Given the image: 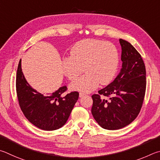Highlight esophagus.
Masks as SVG:
<instances>
[{
	"label": "esophagus",
	"instance_id": "obj_1",
	"mask_svg": "<svg viewBox=\"0 0 160 160\" xmlns=\"http://www.w3.org/2000/svg\"><path fill=\"white\" fill-rule=\"evenodd\" d=\"M86 96V94L84 93H79V97L80 98H82V97H83V96Z\"/></svg>",
	"mask_w": 160,
	"mask_h": 160
}]
</instances>
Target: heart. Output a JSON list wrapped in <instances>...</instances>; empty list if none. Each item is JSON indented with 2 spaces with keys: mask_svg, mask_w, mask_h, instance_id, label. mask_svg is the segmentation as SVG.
Wrapping results in <instances>:
<instances>
[{
  "mask_svg": "<svg viewBox=\"0 0 160 160\" xmlns=\"http://www.w3.org/2000/svg\"><path fill=\"white\" fill-rule=\"evenodd\" d=\"M71 57L62 59L64 75L74 81L83 71L86 74L73 82L74 91L88 93L102 85L110 83L115 77L119 63L117 47L111 42L98 39H83L77 42L70 52Z\"/></svg>",
  "mask_w": 160,
  "mask_h": 160,
  "instance_id": "1",
  "label": "heart"
}]
</instances>
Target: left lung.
I'll list each match as a JSON object with an SVG mask.
<instances>
[{
	"label": "left lung",
	"mask_w": 160,
	"mask_h": 160,
	"mask_svg": "<svg viewBox=\"0 0 160 160\" xmlns=\"http://www.w3.org/2000/svg\"><path fill=\"white\" fill-rule=\"evenodd\" d=\"M122 65L114 80L93 94L91 112L100 127L117 130L130 124L141 111L146 90V70L141 55L119 39Z\"/></svg>",
	"instance_id": "left-lung-1"
}]
</instances>
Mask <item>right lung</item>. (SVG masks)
<instances>
[{"label":"right lung","instance_id":"right-lung-1","mask_svg":"<svg viewBox=\"0 0 160 160\" xmlns=\"http://www.w3.org/2000/svg\"><path fill=\"white\" fill-rule=\"evenodd\" d=\"M62 86L51 94L43 95L32 88L25 79L19 62L16 75V91L19 105L29 122L40 129L54 131L65 124L79 93Z\"/></svg>","mask_w":160,"mask_h":160}]
</instances>
